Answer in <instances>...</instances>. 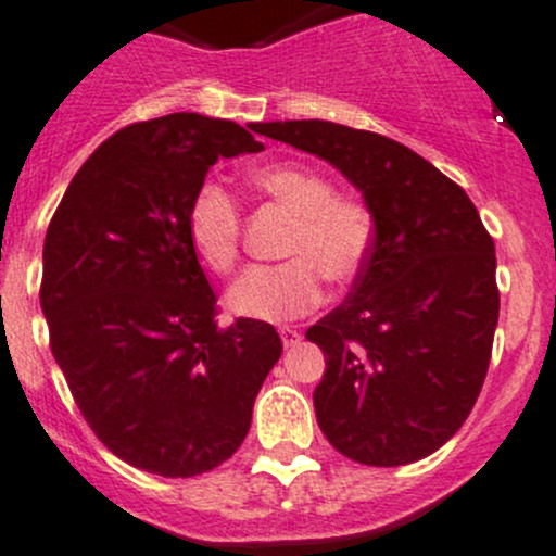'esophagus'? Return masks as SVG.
<instances>
[{
    "mask_svg": "<svg viewBox=\"0 0 556 556\" xmlns=\"http://www.w3.org/2000/svg\"><path fill=\"white\" fill-rule=\"evenodd\" d=\"M279 338H282L285 349H293L295 343H301V332L293 330V327H282V330H279Z\"/></svg>",
    "mask_w": 556,
    "mask_h": 556,
    "instance_id": "1",
    "label": "esophagus"
}]
</instances>
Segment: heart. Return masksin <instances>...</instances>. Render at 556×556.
<instances>
[{
  "instance_id": "heart-1",
  "label": "heart",
  "mask_w": 556,
  "mask_h": 556,
  "mask_svg": "<svg viewBox=\"0 0 556 556\" xmlns=\"http://www.w3.org/2000/svg\"><path fill=\"white\" fill-rule=\"evenodd\" d=\"M253 184L295 215L285 244L290 261L248 268L231 288L229 306L258 323H290L325 301V277L336 285L359 277L372 253L376 220L359 197L336 194V184L312 167L268 165L253 173ZM186 231L210 271H233L242 213L224 186L207 180L194 191Z\"/></svg>"
}]
</instances>
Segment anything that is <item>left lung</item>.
I'll return each mask as SVG.
<instances>
[{"label": "left lung", "instance_id": "left-lung-1", "mask_svg": "<svg viewBox=\"0 0 556 556\" xmlns=\"http://www.w3.org/2000/svg\"><path fill=\"white\" fill-rule=\"evenodd\" d=\"M255 130L338 167L376 220L352 293L306 330L327 365L319 429L356 464L426 458L464 426L488 376L501 306L493 237L466 191L396 140L323 119Z\"/></svg>", "mask_w": 556, "mask_h": 556}]
</instances>
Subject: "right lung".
Masks as SVG:
<instances>
[{
    "label": "right lung",
    "instance_id": "add662e5",
    "mask_svg": "<svg viewBox=\"0 0 556 556\" xmlns=\"http://www.w3.org/2000/svg\"><path fill=\"white\" fill-rule=\"evenodd\" d=\"M261 149L229 119L136 122L92 151L47 226L52 356L98 440L136 469L197 477L229 460L282 354L268 323L218 325L186 231L210 167Z\"/></svg>",
    "mask_w": 556,
    "mask_h": 556
}]
</instances>
